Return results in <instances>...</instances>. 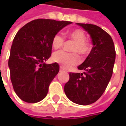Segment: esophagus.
Masks as SVG:
<instances>
[{
  "mask_svg": "<svg viewBox=\"0 0 126 126\" xmlns=\"http://www.w3.org/2000/svg\"><path fill=\"white\" fill-rule=\"evenodd\" d=\"M60 71H65V69L63 68L62 66H61V67H60Z\"/></svg>",
  "mask_w": 126,
  "mask_h": 126,
  "instance_id": "obj_1",
  "label": "esophagus"
}]
</instances>
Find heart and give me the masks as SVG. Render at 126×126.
I'll return each mask as SVG.
<instances>
[{
	"mask_svg": "<svg viewBox=\"0 0 126 126\" xmlns=\"http://www.w3.org/2000/svg\"><path fill=\"white\" fill-rule=\"evenodd\" d=\"M68 37L76 41L72 50L77 52L82 55H87L91 50L90 44L86 41V34L81 29H76L68 33ZM65 37L61 33H57L54 36L52 40V45L54 49L61 47L64 44ZM52 60L54 62L59 63L63 68H68L71 66L79 63L80 59L77 53L68 52L64 50L55 52L52 55Z\"/></svg>",
	"mask_w": 126,
	"mask_h": 126,
	"instance_id": "obj_1",
	"label": "heart"
}]
</instances>
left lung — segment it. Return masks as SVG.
<instances>
[{
  "label": "left lung",
  "instance_id": "obj_1",
  "mask_svg": "<svg viewBox=\"0 0 126 126\" xmlns=\"http://www.w3.org/2000/svg\"><path fill=\"white\" fill-rule=\"evenodd\" d=\"M90 36L93 48L85 61L78 66L83 73H70L69 80L64 86L66 96L79 105L95 102L104 93L113 72L115 49L113 40L100 27L77 23Z\"/></svg>",
  "mask_w": 126,
  "mask_h": 126
}]
</instances>
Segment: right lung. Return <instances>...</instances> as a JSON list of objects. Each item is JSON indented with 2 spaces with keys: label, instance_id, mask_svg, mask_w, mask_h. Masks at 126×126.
Masks as SVG:
<instances>
[{
  "label": "right lung",
  "instance_id": "obj_1",
  "mask_svg": "<svg viewBox=\"0 0 126 126\" xmlns=\"http://www.w3.org/2000/svg\"><path fill=\"white\" fill-rule=\"evenodd\" d=\"M68 21L34 19L19 30L14 38L9 59L13 88L22 101L36 103L44 99L59 72L57 63L46 64L52 53V40Z\"/></svg>",
  "mask_w": 126,
  "mask_h": 126
}]
</instances>
